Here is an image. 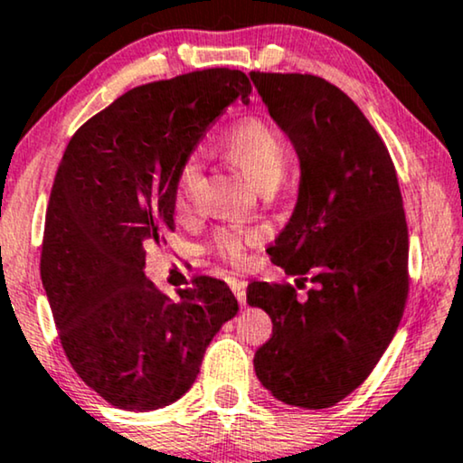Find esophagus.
<instances>
[{"mask_svg": "<svg viewBox=\"0 0 463 463\" xmlns=\"http://www.w3.org/2000/svg\"><path fill=\"white\" fill-rule=\"evenodd\" d=\"M230 287L233 290V295H236L240 306H246V282L236 280V278H233V280H230Z\"/></svg>", "mask_w": 463, "mask_h": 463, "instance_id": "esophagus-1", "label": "esophagus"}]
</instances>
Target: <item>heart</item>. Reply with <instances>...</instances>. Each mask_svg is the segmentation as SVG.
<instances>
[{
    "label": "heart",
    "instance_id": "1",
    "mask_svg": "<svg viewBox=\"0 0 463 463\" xmlns=\"http://www.w3.org/2000/svg\"><path fill=\"white\" fill-rule=\"evenodd\" d=\"M223 151L240 170L255 183L259 189L276 187L284 176L288 164V143L269 122L261 118H244L232 126L221 138ZM202 164L198 156H189L181 164L175 183V211L187 214L202 189ZM252 240V232L240 227H225L214 232L213 249L217 255L230 261H240L246 244Z\"/></svg>",
    "mask_w": 463,
    "mask_h": 463
}]
</instances>
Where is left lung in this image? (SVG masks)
<instances>
[{"label":"left lung","mask_w":463,"mask_h":463,"mask_svg":"<svg viewBox=\"0 0 463 463\" xmlns=\"http://www.w3.org/2000/svg\"><path fill=\"white\" fill-rule=\"evenodd\" d=\"M269 116L290 138L301 181L295 211L268 252L312 282H250L246 301L274 328L255 354L278 401L328 409L375 369L409 293V232L396 170L382 137L337 86L309 73L250 71Z\"/></svg>","instance_id":"obj_1"}]
</instances>
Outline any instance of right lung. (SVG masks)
<instances>
[{"mask_svg":"<svg viewBox=\"0 0 463 463\" xmlns=\"http://www.w3.org/2000/svg\"><path fill=\"white\" fill-rule=\"evenodd\" d=\"M250 81L204 69L137 86L69 141L50 194L42 282L69 363L126 411H156L192 388L219 328L238 314L223 280L168 297L145 278V244L175 230V183L208 126Z\"/></svg>","mask_w":463,"mask_h":463,"instance_id":"1","label":"right lung"}]
</instances>
